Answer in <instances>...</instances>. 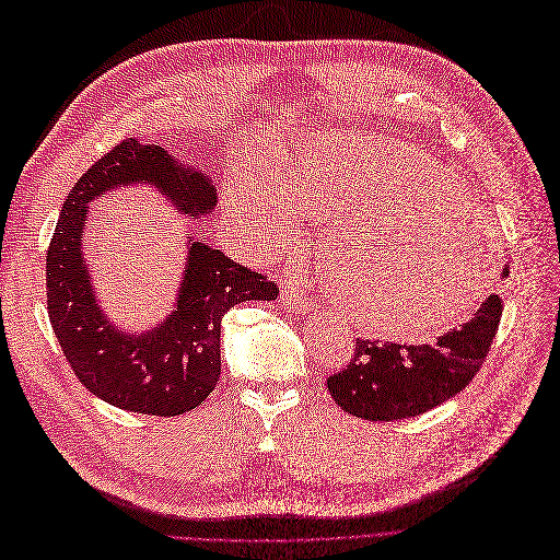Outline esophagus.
Returning <instances> with one entry per match:
<instances>
[{"mask_svg": "<svg viewBox=\"0 0 560 560\" xmlns=\"http://www.w3.org/2000/svg\"><path fill=\"white\" fill-rule=\"evenodd\" d=\"M281 302L290 313H308L313 308V302L304 293V288L295 279H285L281 288Z\"/></svg>", "mask_w": 560, "mask_h": 560, "instance_id": "1", "label": "esophagus"}]
</instances>
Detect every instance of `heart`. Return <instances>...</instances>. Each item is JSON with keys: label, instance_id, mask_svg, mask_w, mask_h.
<instances>
[{"label": "heart", "instance_id": "1", "mask_svg": "<svg viewBox=\"0 0 560 560\" xmlns=\"http://www.w3.org/2000/svg\"><path fill=\"white\" fill-rule=\"evenodd\" d=\"M224 201L262 252L283 249L302 212L340 220L325 242L327 272L346 311L375 334L440 329L480 302L492 279V224L446 166L400 139L331 141L279 160L275 178L233 172Z\"/></svg>", "mask_w": 560, "mask_h": 560}]
</instances>
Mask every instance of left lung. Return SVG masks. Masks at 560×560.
I'll return each instance as SVG.
<instances>
[{
    "label": "left lung",
    "mask_w": 560,
    "mask_h": 560,
    "mask_svg": "<svg viewBox=\"0 0 560 560\" xmlns=\"http://www.w3.org/2000/svg\"><path fill=\"white\" fill-rule=\"evenodd\" d=\"M501 313L503 300L492 293L436 343L402 346L357 338L348 366L327 377L334 402L366 421L411 419L446 402L480 371L492 350Z\"/></svg>",
    "instance_id": "obj_1"
}]
</instances>
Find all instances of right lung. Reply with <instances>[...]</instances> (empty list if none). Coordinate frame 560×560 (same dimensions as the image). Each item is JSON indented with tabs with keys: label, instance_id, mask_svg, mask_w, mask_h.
I'll list each match as a JSON object with an SVG mask.
<instances>
[{
	"label": "right lung",
	"instance_id": "obj_1",
	"mask_svg": "<svg viewBox=\"0 0 560 560\" xmlns=\"http://www.w3.org/2000/svg\"><path fill=\"white\" fill-rule=\"evenodd\" d=\"M149 183L187 217L214 208L217 191L199 168H183L155 143L126 139L93 162L72 187L45 256L47 313L72 373L101 400L151 417L199 407L222 375V318L240 302L277 300L270 277L191 242L178 308L158 329L116 331L93 298L82 260L86 203L116 185Z\"/></svg>",
	"mask_w": 560,
	"mask_h": 560
}]
</instances>
